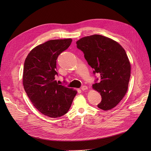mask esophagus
Wrapping results in <instances>:
<instances>
[{
  "mask_svg": "<svg viewBox=\"0 0 151 151\" xmlns=\"http://www.w3.org/2000/svg\"><path fill=\"white\" fill-rule=\"evenodd\" d=\"M86 89H88V87H87L86 86H82V88H81L82 91H85Z\"/></svg>",
  "mask_w": 151,
  "mask_h": 151,
  "instance_id": "obj_1",
  "label": "esophagus"
}]
</instances>
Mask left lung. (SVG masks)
Listing matches in <instances>:
<instances>
[{"label": "left lung", "instance_id": "1", "mask_svg": "<svg viewBox=\"0 0 151 151\" xmlns=\"http://www.w3.org/2000/svg\"><path fill=\"white\" fill-rule=\"evenodd\" d=\"M76 46L82 51L93 73L100 75L92 88L101 96L97 106L108 111L114 108L127 91L131 66L124 49L116 41L100 35L81 38Z\"/></svg>", "mask_w": 151, "mask_h": 151}]
</instances>
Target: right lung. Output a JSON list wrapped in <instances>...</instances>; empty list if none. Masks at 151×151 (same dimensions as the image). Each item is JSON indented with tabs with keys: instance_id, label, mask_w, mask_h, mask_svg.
<instances>
[{
	"instance_id": "right-lung-1",
	"label": "right lung",
	"mask_w": 151,
	"mask_h": 151,
	"mask_svg": "<svg viewBox=\"0 0 151 151\" xmlns=\"http://www.w3.org/2000/svg\"><path fill=\"white\" fill-rule=\"evenodd\" d=\"M71 38L51 40L29 53L24 65V88L34 106L43 114L59 117L69 110L77 91L55 80L59 55L71 45Z\"/></svg>"
}]
</instances>
